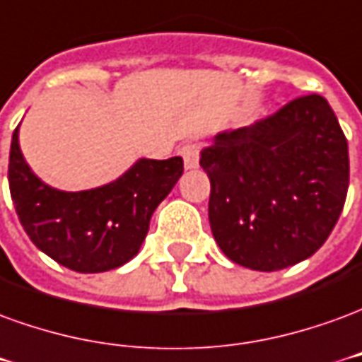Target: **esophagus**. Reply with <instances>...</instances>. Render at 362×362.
Instances as JSON below:
<instances>
[{
    "mask_svg": "<svg viewBox=\"0 0 362 362\" xmlns=\"http://www.w3.org/2000/svg\"><path fill=\"white\" fill-rule=\"evenodd\" d=\"M199 150H201V144H199V142H187V144L181 148V156H183V161H185L187 169H194L199 165Z\"/></svg>",
    "mask_w": 362,
    "mask_h": 362,
    "instance_id": "esophagus-1",
    "label": "esophagus"
}]
</instances>
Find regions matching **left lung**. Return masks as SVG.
Listing matches in <instances>:
<instances>
[{
    "label": "left lung",
    "mask_w": 362,
    "mask_h": 362,
    "mask_svg": "<svg viewBox=\"0 0 362 362\" xmlns=\"http://www.w3.org/2000/svg\"><path fill=\"white\" fill-rule=\"evenodd\" d=\"M210 179L209 220L228 259L279 271L314 255L349 189V150L322 95L296 97L251 127L201 150Z\"/></svg>",
    "instance_id": "1"
}]
</instances>
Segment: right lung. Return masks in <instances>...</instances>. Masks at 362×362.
<instances>
[{
    "label": "right lung",
    "instance_id": "right-lung-1",
    "mask_svg": "<svg viewBox=\"0 0 362 362\" xmlns=\"http://www.w3.org/2000/svg\"><path fill=\"white\" fill-rule=\"evenodd\" d=\"M183 160H140L109 185L64 193L38 179L19 148L15 128L9 152V191L30 242L78 273L111 271L134 257L150 218L177 179Z\"/></svg>",
    "mask_w": 362,
    "mask_h": 362
}]
</instances>
